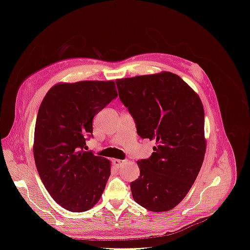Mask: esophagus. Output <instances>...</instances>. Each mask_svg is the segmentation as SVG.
Masks as SVG:
<instances>
[{
    "label": "esophagus",
    "instance_id": "esophagus-1",
    "mask_svg": "<svg viewBox=\"0 0 250 250\" xmlns=\"http://www.w3.org/2000/svg\"><path fill=\"white\" fill-rule=\"evenodd\" d=\"M125 162H126V161H122V160H113V161H112L113 165H115L117 168L121 167V166H122V165H123Z\"/></svg>",
    "mask_w": 250,
    "mask_h": 250
}]
</instances>
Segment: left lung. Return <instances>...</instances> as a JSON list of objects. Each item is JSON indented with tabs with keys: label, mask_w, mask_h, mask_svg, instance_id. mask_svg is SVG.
<instances>
[{
	"label": "left lung",
	"mask_w": 250,
	"mask_h": 250,
	"mask_svg": "<svg viewBox=\"0 0 250 250\" xmlns=\"http://www.w3.org/2000/svg\"><path fill=\"white\" fill-rule=\"evenodd\" d=\"M116 81L138 134L156 144L152 155L137 162L140 176L130 184L132 197L148 210H170L190 191L204 160L202 102L188 83L171 72Z\"/></svg>",
	"instance_id": "left-lung-1"
}]
</instances>
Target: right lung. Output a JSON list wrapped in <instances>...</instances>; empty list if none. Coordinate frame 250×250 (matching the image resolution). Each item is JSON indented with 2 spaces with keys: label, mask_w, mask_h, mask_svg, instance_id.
<instances>
[{
  "label": "right lung",
  "mask_w": 250,
  "mask_h": 250,
  "mask_svg": "<svg viewBox=\"0 0 250 250\" xmlns=\"http://www.w3.org/2000/svg\"><path fill=\"white\" fill-rule=\"evenodd\" d=\"M118 96L113 80L59 82L37 113L33 154L47 191L60 207L80 213L99 201L110 176V161L85 151L93 119Z\"/></svg>",
  "instance_id": "right-lung-1"
}]
</instances>
